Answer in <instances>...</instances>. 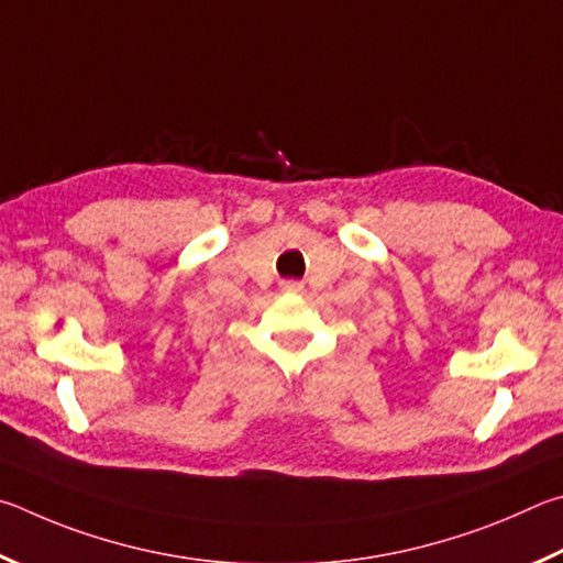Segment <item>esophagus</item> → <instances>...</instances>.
<instances>
[{"mask_svg": "<svg viewBox=\"0 0 563 563\" xmlns=\"http://www.w3.org/2000/svg\"><path fill=\"white\" fill-rule=\"evenodd\" d=\"M282 289L289 291V294H301L303 291V284L289 279V282H282Z\"/></svg>", "mask_w": 563, "mask_h": 563, "instance_id": "1", "label": "esophagus"}]
</instances>
